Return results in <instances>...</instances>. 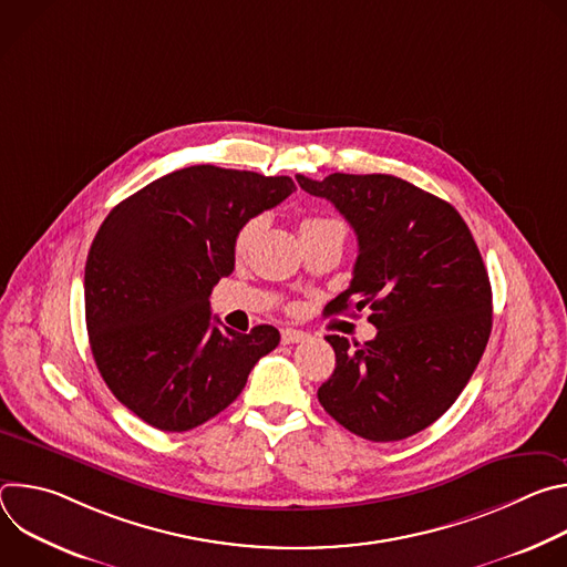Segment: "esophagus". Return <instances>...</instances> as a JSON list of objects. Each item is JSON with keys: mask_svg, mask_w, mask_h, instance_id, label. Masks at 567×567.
<instances>
[{"mask_svg": "<svg viewBox=\"0 0 567 567\" xmlns=\"http://www.w3.org/2000/svg\"><path fill=\"white\" fill-rule=\"evenodd\" d=\"M307 339V334L305 332H300V330H291V328H287V330H282V343L285 346H293V343H302Z\"/></svg>", "mask_w": 567, "mask_h": 567, "instance_id": "1", "label": "esophagus"}]
</instances>
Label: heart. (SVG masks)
<instances>
[{
    "mask_svg": "<svg viewBox=\"0 0 567 567\" xmlns=\"http://www.w3.org/2000/svg\"><path fill=\"white\" fill-rule=\"evenodd\" d=\"M330 224H339V221H332V219H305L300 224V233L302 230H311V228H320V226H330ZM256 226H258V221L251 219V221H247L245 226L237 230V235H235V251L237 254H245L249 249L251 239L256 235Z\"/></svg>",
    "mask_w": 567,
    "mask_h": 567,
    "instance_id": "obj_1",
    "label": "heart"
}]
</instances>
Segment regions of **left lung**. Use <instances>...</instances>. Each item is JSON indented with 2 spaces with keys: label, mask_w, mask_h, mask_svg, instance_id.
I'll return each instance as SVG.
<instances>
[{
  "label": "left lung",
  "mask_w": 567,
  "mask_h": 567,
  "mask_svg": "<svg viewBox=\"0 0 567 567\" xmlns=\"http://www.w3.org/2000/svg\"><path fill=\"white\" fill-rule=\"evenodd\" d=\"M357 233L350 287L328 313L368 307L377 337H328L337 368L318 401L370 442L411 437L440 420L468 383L492 334V285L475 239L444 199L392 175L296 177Z\"/></svg>",
  "instance_id": "1"
}]
</instances>
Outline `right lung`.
Wrapping results in <instances>:
<instances>
[{
    "mask_svg": "<svg viewBox=\"0 0 567 567\" xmlns=\"http://www.w3.org/2000/svg\"><path fill=\"white\" fill-rule=\"evenodd\" d=\"M296 190L291 177L190 166L123 199L85 265L94 361L114 396L145 424L184 433L245 388L280 332L224 328L210 291L235 267V235Z\"/></svg>",
    "mask_w": 567,
    "mask_h": 567,
    "instance_id": "add662e5",
    "label": "right lung"
}]
</instances>
